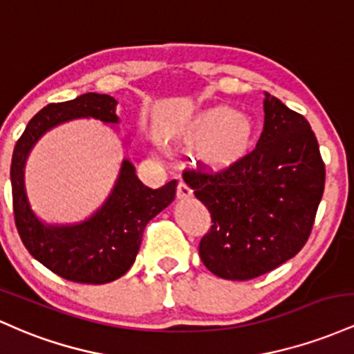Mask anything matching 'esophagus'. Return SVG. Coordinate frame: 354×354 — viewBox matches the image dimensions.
Listing matches in <instances>:
<instances>
[{
    "mask_svg": "<svg viewBox=\"0 0 354 354\" xmlns=\"http://www.w3.org/2000/svg\"><path fill=\"white\" fill-rule=\"evenodd\" d=\"M190 196H192V189H190L184 180H178V184H177V197L178 198H187Z\"/></svg>",
    "mask_w": 354,
    "mask_h": 354,
    "instance_id": "obj_1",
    "label": "esophagus"
}]
</instances>
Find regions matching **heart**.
Returning <instances> with one entry per match:
<instances>
[{"instance_id": "heart-1", "label": "heart", "mask_w": 354, "mask_h": 354, "mask_svg": "<svg viewBox=\"0 0 354 354\" xmlns=\"http://www.w3.org/2000/svg\"><path fill=\"white\" fill-rule=\"evenodd\" d=\"M197 127L204 135L216 132L212 138V152L219 157L236 152L251 135V120L245 115L224 106L202 113Z\"/></svg>"}]
</instances>
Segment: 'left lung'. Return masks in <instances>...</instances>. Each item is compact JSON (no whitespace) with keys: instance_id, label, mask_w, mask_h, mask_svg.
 <instances>
[{"instance_id":"1","label":"left lung","mask_w":354,"mask_h":354,"mask_svg":"<svg viewBox=\"0 0 354 354\" xmlns=\"http://www.w3.org/2000/svg\"><path fill=\"white\" fill-rule=\"evenodd\" d=\"M264 113L254 149L227 165L197 162L184 170L212 221L198 254L222 279H254L295 257L324 192L326 170L309 122L269 93Z\"/></svg>"}]
</instances>
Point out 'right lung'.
<instances>
[{
    "label": "right lung",
    "mask_w": 354,
    "mask_h": 354,
    "mask_svg": "<svg viewBox=\"0 0 354 354\" xmlns=\"http://www.w3.org/2000/svg\"><path fill=\"white\" fill-rule=\"evenodd\" d=\"M117 100L110 95L85 93L75 100L50 103L28 122L11 158V190L18 234L28 252L51 272L82 284L112 283L129 271L137 257L145 225L176 197V180L150 189L135 176L129 160L100 210L77 225H45L38 221L25 192V162L31 147L46 130L78 117L117 124Z\"/></svg>",
    "instance_id": "right-lung-1"
}]
</instances>
